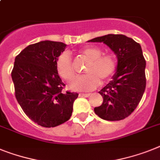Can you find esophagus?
<instances>
[{
  "mask_svg": "<svg viewBox=\"0 0 160 160\" xmlns=\"http://www.w3.org/2000/svg\"><path fill=\"white\" fill-rule=\"evenodd\" d=\"M90 95V93H80V96L85 97V98H88V97H89Z\"/></svg>",
  "mask_w": 160,
  "mask_h": 160,
  "instance_id": "34e87169",
  "label": "esophagus"
}]
</instances>
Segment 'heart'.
<instances>
[{"mask_svg": "<svg viewBox=\"0 0 160 160\" xmlns=\"http://www.w3.org/2000/svg\"><path fill=\"white\" fill-rule=\"evenodd\" d=\"M83 58L88 60L84 67V76H79L71 84L75 90L88 91L96 88L102 82L109 80L117 69L116 59L111 53H102V50L97 46H87L79 52ZM56 70L58 76L70 82L76 76L73 62L69 53L63 52L56 60Z\"/></svg>", "mask_w": 160, "mask_h": 160, "instance_id": "1", "label": "heart"}]
</instances>
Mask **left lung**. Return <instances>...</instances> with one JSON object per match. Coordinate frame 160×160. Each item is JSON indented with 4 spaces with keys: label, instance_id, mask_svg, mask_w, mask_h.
<instances>
[{
    "label": "left lung",
    "instance_id": "left-lung-1",
    "mask_svg": "<svg viewBox=\"0 0 160 160\" xmlns=\"http://www.w3.org/2000/svg\"><path fill=\"white\" fill-rule=\"evenodd\" d=\"M88 41L103 42L118 58L113 80L99 91L103 102L95 107V114L109 121L125 119L136 109L146 88V60L141 45L121 34L106 35Z\"/></svg>",
    "mask_w": 160,
    "mask_h": 160
}]
</instances>
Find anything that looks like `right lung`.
Returning a JSON list of instances; mask_svg holds the SVG:
<instances>
[{"label":"right lung","instance_id":"right-lung-1","mask_svg":"<svg viewBox=\"0 0 160 160\" xmlns=\"http://www.w3.org/2000/svg\"><path fill=\"white\" fill-rule=\"evenodd\" d=\"M65 47L50 41L28 45L16 56L11 72L18 104L32 121L45 128L68 121L79 95L62 92L65 84L56 70V60Z\"/></svg>","mask_w":160,"mask_h":160}]
</instances>
